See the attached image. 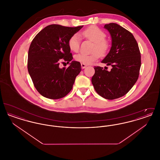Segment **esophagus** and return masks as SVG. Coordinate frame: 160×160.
Here are the masks:
<instances>
[{
	"instance_id": "34e87169",
	"label": "esophagus",
	"mask_w": 160,
	"mask_h": 160,
	"mask_svg": "<svg viewBox=\"0 0 160 160\" xmlns=\"http://www.w3.org/2000/svg\"><path fill=\"white\" fill-rule=\"evenodd\" d=\"M81 66H82V68L83 69L87 67V65L86 64L83 63H81Z\"/></svg>"
}]
</instances>
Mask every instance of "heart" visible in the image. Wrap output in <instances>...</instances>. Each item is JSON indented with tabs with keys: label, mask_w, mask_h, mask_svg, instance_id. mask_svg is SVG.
I'll list each match as a JSON object with an SVG mask.
<instances>
[{
	"label": "heart",
	"mask_w": 160,
	"mask_h": 160,
	"mask_svg": "<svg viewBox=\"0 0 160 160\" xmlns=\"http://www.w3.org/2000/svg\"><path fill=\"white\" fill-rule=\"evenodd\" d=\"M85 38L94 42L92 53H78L75 56V60L84 64H91L96 61L100 56H105L108 52L110 44L105 39L106 35L104 31L99 28L92 26L85 29L82 33ZM69 49L74 52H77L80 47V36L78 33L73 35L68 41Z\"/></svg>",
	"instance_id": "obj_1"
}]
</instances>
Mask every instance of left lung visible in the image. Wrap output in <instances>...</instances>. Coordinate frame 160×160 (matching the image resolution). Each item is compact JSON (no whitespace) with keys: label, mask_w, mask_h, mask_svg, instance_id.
<instances>
[{"label":"left lung","mask_w":160,"mask_h":160,"mask_svg":"<svg viewBox=\"0 0 160 160\" xmlns=\"http://www.w3.org/2000/svg\"><path fill=\"white\" fill-rule=\"evenodd\" d=\"M112 38V47L102 63L110 71L95 67L92 83L102 97L114 99L127 94L137 82L141 67L138 46L132 34L116 23L105 24Z\"/></svg>","instance_id":"1"}]
</instances>
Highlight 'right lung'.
Wrapping results in <instances>:
<instances>
[{
    "label": "right lung",
    "mask_w": 160,
    "mask_h": 160,
    "mask_svg": "<svg viewBox=\"0 0 160 160\" xmlns=\"http://www.w3.org/2000/svg\"><path fill=\"white\" fill-rule=\"evenodd\" d=\"M83 26L48 25L32 40L28 52V69L35 88L43 97L59 99L71 91L82 68L79 62H69L73 58L68 41ZM62 60L70 63L67 69L59 68Z\"/></svg>",
    "instance_id": "1"
}]
</instances>
